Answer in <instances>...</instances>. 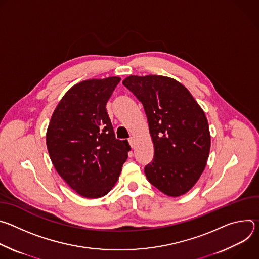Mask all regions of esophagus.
Listing matches in <instances>:
<instances>
[{"instance_id":"34e87169","label":"esophagus","mask_w":259,"mask_h":259,"mask_svg":"<svg viewBox=\"0 0 259 259\" xmlns=\"http://www.w3.org/2000/svg\"><path fill=\"white\" fill-rule=\"evenodd\" d=\"M134 142H135V139H134L133 137H131V138L129 139V143H130V145H131V146H133V145H134Z\"/></svg>"}]
</instances>
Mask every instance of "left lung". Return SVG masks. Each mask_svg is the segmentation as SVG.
Returning a JSON list of instances; mask_svg holds the SVG:
<instances>
[{"mask_svg":"<svg viewBox=\"0 0 259 259\" xmlns=\"http://www.w3.org/2000/svg\"><path fill=\"white\" fill-rule=\"evenodd\" d=\"M141 101L154 143L146 178L169 197L188 193L202 175L211 136L206 115L178 81L158 75L130 76L123 81Z\"/></svg>","mask_w":259,"mask_h":259,"instance_id":"obj_1","label":"left lung"}]
</instances>
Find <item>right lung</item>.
<instances>
[{"label": "right lung", "mask_w": 259, "mask_h": 259, "mask_svg": "<svg viewBox=\"0 0 259 259\" xmlns=\"http://www.w3.org/2000/svg\"><path fill=\"white\" fill-rule=\"evenodd\" d=\"M121 78L91 79L73 85L52 114L46 144L57 173L78 195L105 196L117 183L131 147L116 139L106 102Z\"/></svg>", "instance_id": "add662e5"}]
</instances>
